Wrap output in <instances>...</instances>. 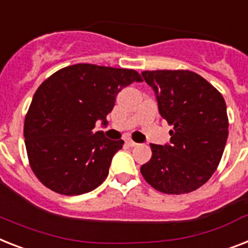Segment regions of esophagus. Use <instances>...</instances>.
I'll list each match as a JSON object with an SVG mask.
<instances>
[{"label":"esophagus","mask_w":248,"mask_h":248,"mask_svg":"<svg viewBox=\"0 0 248 248\" xmlns=\"http://www.w3.org/2000/svg\"><path fill=\"white\" fill-rule=\"evenodd\" d=\"M124 144L127 145V146H131V148H132V146H136V142L134 141V140H131V139H124Z\"/></svg>","instance_id":"obj_1"}]
</instances>
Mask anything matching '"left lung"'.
Returning <instances> with one entry per match:
<instances>
[{
    "instance_id": "8db88e82",
    "label": "left lung",
    "mask_w": 248,
    "mask_h": 248,
    "mask_svg": "<svg viewBox=\"0 0 248 248\" xmlns=\"http://www.w3.org/2000/svg\"><path fill=\"white\" fill-rule=\"evenodd\" d=\"M156 94L159 113L172 126L170 145L150 144L141 166L145 181L163 194L197 190L217 170L228 138L224 98L202 76L188 70L142 72Z\"/></svg>"
}]
</instances>
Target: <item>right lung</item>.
Segmentation results:
<instances>
[{"mask_svg":"<svg viewBox=\"0 0 248 248\" xmlns=\"http://www.w3.org/2000/svg\"><path fill=\"white\" fill-rule=\"evenodd\" d=\"M142 81L130 68L76 63L44 80L24 122L29 164L44 186L66 196L86 194L103 183L124 140L93 132L107 124L116 96L124 86Z\"/></svg>","mask_w":248,"mask_h":248,"instance_id":"obj_1","label":"right lung"}]
</instances>
